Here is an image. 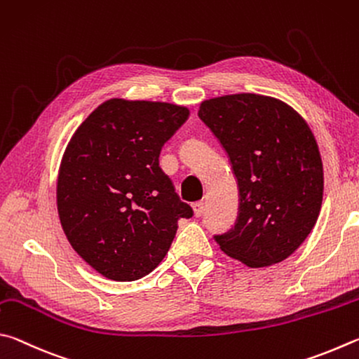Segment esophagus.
<instances>
[{"mask_svg": "<svg viewBox=\"0 0 359 359\" xmlns=\"http://www.w3.org/2000/svg\"><path fill=\"white\" fill-rule=\"evenodd\" d=\"M192 210H194V215H196V217H200L205 211V205L202 202H196L192 205Z\"/></svg>", "mask_w": 359, "mask_h": 359, "instance_id": "esophagus-1", "label": "esophagus"}]
</instances>
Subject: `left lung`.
<instances>
[{"label": "left lung", "instance_id": "1", "mask_svg": "<svg viewBox=\"0 0 359 359\" xmlns=\"http://www.w3.org/2000/svg\"><path fill=\"white\" fill-rule=\"evenodd\" d=\"M198 118L227 154L240 192L235 225L215 241L252 268L285 260L322 208L323 165L309 126L287 104L250 93L205 100Z\"/></svg>", "mask_w": 359, "mask_h": 359}]
</instances>
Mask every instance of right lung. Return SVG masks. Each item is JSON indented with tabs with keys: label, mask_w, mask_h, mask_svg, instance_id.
<instances>
[{
	"label": "right lung",
	"mask_w": 359,
	"mask_h": 359,
	"mask_svg": "<svg viewBox=\"0 0 359 359\" xmlns=\"http://www.w3.org/2000/svg\"><path fill=\"white\" fill-rule=\"evenodd\" d=\"M189 118L186 107L110 99L75 130L58 175L56 202L69 243L111 280H137L168 252L181 202L159 167L162 147Z\"/></svg>",
	"instance_id": "1"
}]
</instances>
